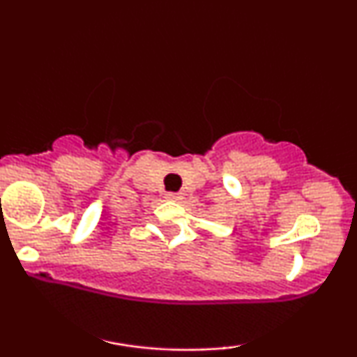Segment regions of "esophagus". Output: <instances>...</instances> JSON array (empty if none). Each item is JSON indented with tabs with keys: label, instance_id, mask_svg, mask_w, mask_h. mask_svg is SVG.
I'll list each match as a JSON object with an SVG mask.
<instances>
[{
	"label": "esophagus",
	"instance_id": "obj_1",
	"mask_svg": "<svg viewBox=\"0 0 357 357\" xmlns=\"http://www.w3.org/2000/svg\"><path fill=\"white\" fill-rule=\"evenodd\" d=\"M183 196L179 195V192H166V199L167 202H179Z\"/></svg>",
	"mask_w": 357,
	"mask_h": 357
}]
</instances>
